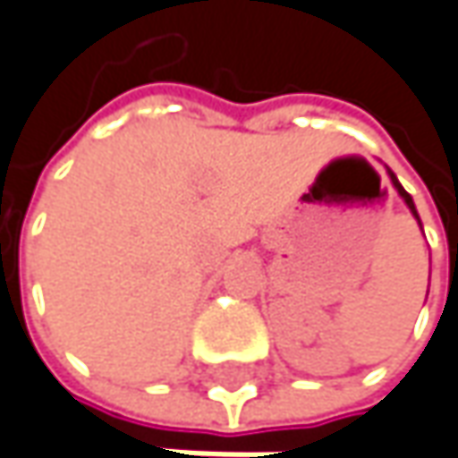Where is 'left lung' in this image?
Here are the masks:
<instances>
[{"label":"left lung","instance_id":"left-lung-1","mask_svg":"<svg viewBox=\"0 0 458 458\" xmlns=\"http://www.w3.org/2000/svg\"><path fill=\"white\" fill-rule=\"evenodd\" d=\"M389 175H391V183H394V189H396V191H399V197H402V199H404V204H407V207H410V212H412V215H415V217H417V223H420V215H417V209H415V202H412V197H410V194H407V191H404V189H402V183H399V181H396V175L391 174V171H389ZM420 228H422V225H420Z\"/></svg>","mask_w":458,"mask_h":458}]
</instances>
